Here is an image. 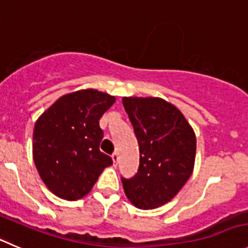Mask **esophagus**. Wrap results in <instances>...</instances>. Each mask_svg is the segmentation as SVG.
<instances>
[{
  "mask_svg": "<svg viewBox=\"0 0 248 248\" xmlns=\"http://www.w3.org/2000/svg\"><path fill=\"white\" fill-rule=\"evenodd\" d=\"M118 158H119V157H118V153L117 152L113 153V155H112V159H113V162H114V163H118Z\"/></svg>",
  "mask_w": 248,
  "mask_h": 248,
  "instance_id": "1",
  "label": "esophagus"
}]
</instances>
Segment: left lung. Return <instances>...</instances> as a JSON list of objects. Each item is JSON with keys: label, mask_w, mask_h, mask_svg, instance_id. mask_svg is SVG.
Returning a JSON list of instances; mask_svg holds the SVG:
<instances>
[{"label": "left lung", "mask_w": 248, "mask_h": 248, "mask_svg": "<svg viewBox=\"0 0 248 248\" xmlns=\"http://www.w3.org/2000/svg\"><path fill=\"white\" fill-rule=\"evenodd\" d=\"M123 105L140 148V166L131 179L122 178L135 207L153 209L176 196L191 176L196 136L183 113L159 97H124Z\"/></svg>", "instance_id": "1"}]
</instances>
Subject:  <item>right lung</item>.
Listing matches in <instances>:
<instances>
[{
	"mask_svg": "<svg viewBox=\"0 0 248 248\" xmlns=\"http://www.w3.org/2000/svg\"><path fill=\"white\" fill-rule=\"evenodd\" d=\"M114 96L93 89L58 98L36 120L32 157L45 185L56 196L77 201L90 192L112 158L100 151V118Z\"/></svg>",
	"mask_w": 248,
	"mask_h": 248,
	"instance_id": "add662e5",
	"label": "right lung"
}]
</instances>
